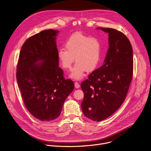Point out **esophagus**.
<instances>
[{
	"instance_id": "obj_1",
	"label": "esophagus",
	"mask_w": 151,
	"mask_h": 151,
	"mask_svg": "<svg viewBox=\"0 0 151 151\" xmlns=\"http://www.w3.org/2000/svg\"><path fill=\"white\" fill-rule=\"evenodd\" d=\"M75 86L76 88H79L80 87V85L79 84L78 82H75Z\"/></svg>"
}]
</instances>
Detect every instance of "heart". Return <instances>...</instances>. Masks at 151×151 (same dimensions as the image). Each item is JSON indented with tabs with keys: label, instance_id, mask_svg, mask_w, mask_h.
<instances>
[{
	"label": "heart",
	"instance_id": "b5f03b06",
	"mask_svg": "<svg viewBox=\"0 0 151 151\" xmlns=\"http://www.w3.org/2000/svg\"><path fill=\"white\" fill-rule=\"evenodd\" d=\"M65 48L58 50V58L62 68L66 70L71 68L75 58L76 63L69 75L72 79H82L86 71H93L101 61V44L96 37L75 33L67 40Z\"/></svg>",
	"mask_w": 151,
	"mask_h": 151
}]
</instances>
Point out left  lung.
<instances>
[{"instance_id":"1","label":"left lung","mask_w":151,"mask_h":151,"mask_svg":"<svg viewBox=\"0 0 151 151\" xmlns=\"http://www.w3.org/2000/svg\"><path fill=\"white\" fill-rule=\"evenodd\" d=\"M109 33V48L104 65L93 71L81 86L84 93L81 103L83 114L93 121H102L121 106L132 81L133 50L121 31L99 27Z\"/></svg>"}]
</instances>
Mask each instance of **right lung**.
Segmentation results:
<instances>
[{
  "instance_id": "add662e5",
  "label": "right lung",
  "mask_w": 151,
  "mask_h": 151,
  "mask_svg": "<svg viewBox=\"0 0 151 151\" xmlns=\"http://www.w3.org/2000/svg\"><path fill=\"white\" fill-rule=\"evenodd\" d=\"M59 31L46 29L28 38L22 45L17 67V80L28 111L41 121L58 117L74 89L59 68L56 37Z\"/></svg>"
}]
</instances>
